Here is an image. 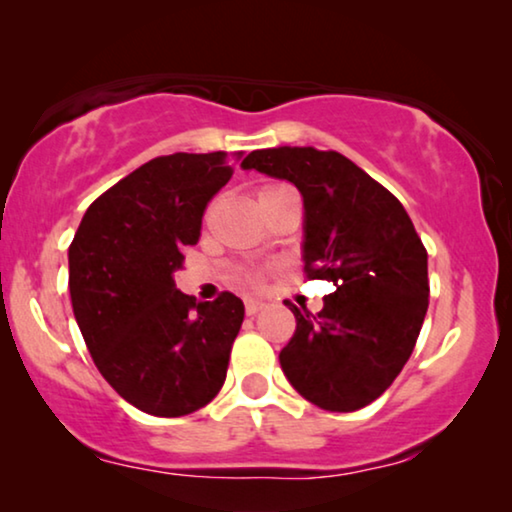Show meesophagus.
I'll return each mask as SVG.
<instances>
[{
	"mask_svg": "<svg viewBox=\"0 0 512 512\" xmlns=\"http://www.w3.org/2000/svg\"><path fill=\"white\" fill-rule=\"evenodd\" d=\"M263 310V303H258V300H244V312H247V317H256L258 312Z\"/></svg>",
	"mask_w": 512,
	"mask_h": 512,
	"instance_id": "esophagus-1",
	"label": "esophagus"
}]
</instances>
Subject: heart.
<instances>
[{
  "label": "heart",
  "mask_w": 512,
  "mask_h": 512,
  "mask_svg": "<svg viewBox=\"0 0 512 512\" xmlns=\"http://www.w3.org/2000/svg\"><path fill=\"white\" fill-rule=\"evenodd\" d=\"M286 188H291V186L279 184V181H272V184L261 186V191H258V198H263V195H272V193L286 191ZM242 282L249 284V286H254V289H258V286H261V284L265 282V270H261V268L247 270V272H244V275H242Z\"/></svg>",
  "instance_id": "obj_1"
}]
</instances>
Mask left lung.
Masks as SVG:
<instances>
[{
  "label": "left lung",
  "instance_id": "8db88e82",
  "mask_svg": "<svg viewBox=\"0 0 512 512\" xmlns=\"http://www.w3.org/2000/svg\"><path fill=\"white\" fill-rule=\"evenodd\" d=\"M244 170L286 179L305 202V277L335 286L324 310L286 307L296 333L284 375L328 412L366 408L391 387L429 307L426 249L394 193L338 151L279 146L251 151Z\"/></svg>",
  "mask_w": 512,
  "mask_h": 512
}]
</instances>
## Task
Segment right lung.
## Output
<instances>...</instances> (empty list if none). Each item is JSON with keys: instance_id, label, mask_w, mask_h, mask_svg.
I'll use <instances>...</instances> for the list:
<instances>
[{"instance_id": "obj_1", "label": "right lung", "mask_w": 512, "mask_h": 512, "mask_svg": "<svg viewBox=\"0 0 512 512\" xmlns=\"http://www.w3.org/2000/svg\"><path fill=\"white\" fill-rule=\"evenodd\" d=\"M230 165L226 151L153 158L88 207L69 244V293L88 352L116 394L146 415H191L226 382L242 300L223 291L195 303L172 272L198 244Z\"/></svg>"}]
</instances>
